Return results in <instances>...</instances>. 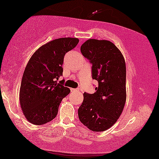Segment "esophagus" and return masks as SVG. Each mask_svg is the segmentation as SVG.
Returning a JSON list of instances; mask_svg holds the SVG:
<instances>
[{"label":"esophagus","mask_w":159,"mask_h":159,"mask_svg":"<svg viewBox=\"0 0 159 159\" xmlns=\"http://www.w3.org/2000/svg\"><path fill=\"white\" fill-rule=\"evenodd\" d=\"M70 90H71L72 92H79V89H73V88H71V89H70Z\"/></svg>","instance_id":"1"}]
</instances>
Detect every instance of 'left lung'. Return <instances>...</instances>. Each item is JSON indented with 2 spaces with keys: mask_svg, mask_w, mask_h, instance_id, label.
I'll return each mask as SVG.
<instances>
[{
  "mask_svg": "<svg viewBox=\"0 0 159 159\" xmlns=\"http://www.w3.org/2000/svg\"><path fill=\"white\" fill-rule=\"evenodd\" d=\"M80 50L92 64V78L99 84L95 93L83 94L78 116L91 131H106L118 120L125 106V60L121 51L109 40L89 39Z\"/></svg>",
  "mask_w": 159,
  "mask_h": 159,
  "instance_id": "1",
  "label": "left lung"
}]
</instances>
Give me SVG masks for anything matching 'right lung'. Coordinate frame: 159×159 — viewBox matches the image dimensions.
Instances as JSON below:
<instances>
[{"instance_id": "right-lung-1", "label": "right lung", "mask_w": 159, "mask_h": 159, "mask_svg": "<svg viewBox=\"0 0 159 159\" xmlns=\"http://www.w3.org/2000/svg\"><path fill=\"white\" fill-rule=\"evenodd\" d=\"M78 43L76 38L55 39L39 48L28 61L19 98L24 116L31 124L42 125L57 116L62 99L70 92L57 82L62 75L64 56Z\"/></svg>"}]
</instances>
